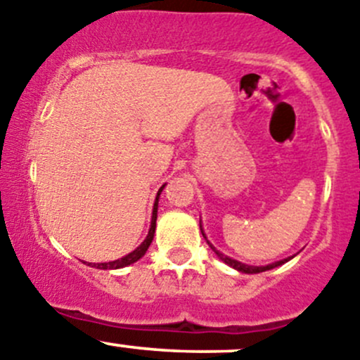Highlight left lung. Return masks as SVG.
<instances>
[{
    "label": "left lung",
    "instance_id": "8db88e82",
    "mask_svg": "<svg viewBox=\"0 0 360 360\" xmlns=\"http://www.w3.org/2000/svg\"><path fill=\"white\" fill-rule=\"evenodd\" d=\"M202 230V228H200ZM202 235H203V238H205V233H203L202 231ZM207 240V238H205ZM207 244H209V248L214 250V252L217 254V256L221 257V259L224 261V263L226 264H230V266H233L235 270H238V271H244V274H259V271H266V270H271V268H275V266H281V264H284L285 261H289V259H282V261H277V263H271V264H268V266H249V264H242V263H238V261H235V259H231V257H228V256H223V254L219 252V250H217L216 248H214L212 244H210L209 240H207Z\"/></svg>",
    "mask_w": 360,
    "mask_h": 360
}]
</instances>
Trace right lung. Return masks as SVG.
<instances>
[{
    "label": "right lung",
    "instance_id": "add662e5",
    "mask_svg": "<svg viewBox=\"0 0 360 360\" xmlns=\"http://www.w3.org/2000/svg\"><path fill=\"white\" fill-rule=\"evenodd\" d=\"M165 188V184H163L162 188L158 190V195H157V200H155V207H153V217H151V228L150 231H148V237L146 240L143 242V244L139 245L136 250H132L130 254H127V256L120 257V259L116 261H111V263H94L92 266L94 268H101V270H112V268H123V266H129V264L136 263L137 259H141V257L146 254L148 248H150L151 240H153V235H155V228H157V210H158V197L160 193H162V190Z\"/></svg>",
    "mask_w": 360,
    "mask_h": 360
}]
</instances>
